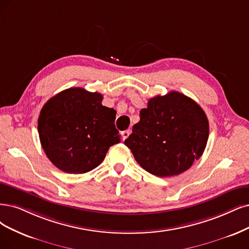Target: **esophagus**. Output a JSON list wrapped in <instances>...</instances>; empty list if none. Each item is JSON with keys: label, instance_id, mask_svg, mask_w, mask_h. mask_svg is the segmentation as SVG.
Returning a JSON list of instances; mask_svg holds the SVG:
<instances>
[{"label": "esophagus", "instance_id": "1", "mask_svg": "<svg viewBox=\"0 0 249 249\" xmlns=\"http://www.w3.org/2000/svg\"><path fill=\"white\" fill-rule=\"evenodd\" d=\"M129 134H130V130L128 129V130H125V131H123L122 132V139H123V141H125L128 136H129Z\"/></svg>", "mask_w": 249, "mask_h": 249}]
</instances>
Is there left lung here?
I'll return each instance as SVG.
<instances>
[{
    "mask_svg": "<svg viewBox=\"0 0 249 249\" xmlns=\"http://www.w3.org/2000/svg\"><path fill=\"white\" fill-rule=\"evenodd\" d=\"M140 116L124 142L144 170L159 178L178 176L203 154L209 124L195 100L171 91L151 98Z\"/></svg>",
    "mask_w": 249,
    "mask_h": 249,
    "instance_id": "8db88e82",
    "label": "left lung"
}]
</instances>
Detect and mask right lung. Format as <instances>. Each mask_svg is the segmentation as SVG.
<instances>
[{
  "instance_id": "right-lung-1",
  "label": "right lung",
  "mask_w": 249,
  "mask_h": 249,
  "mask_svg": "<svg viewBox=\"0 0 249 249\" xmlns=\"http://www.w3.org/2000/svg\"><path fill=\"white\" fill-rule=\"evenodd\" d=\"M103 95L80 87L59 92L44 105L38 120L42 148L67 173H85L104 161L120 142L116 110L101 105Z\"/></svg>"
}]
</instances>
